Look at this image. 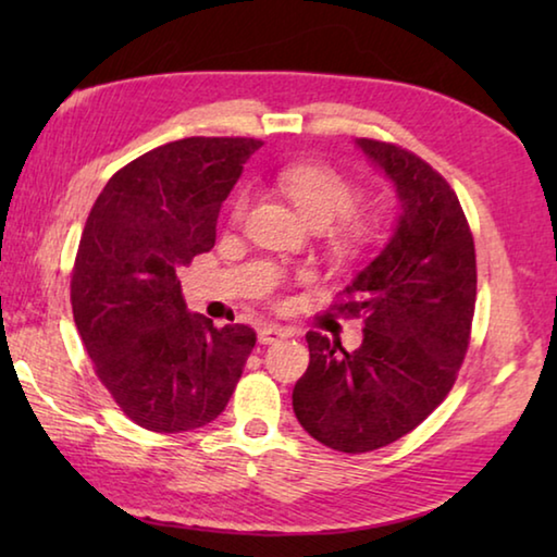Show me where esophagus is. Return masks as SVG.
<instances>
[{
  "instance_id": "1",
  "label": "esophagus",
  "mask_w": 557,
  "mask_h": 557,
  "mask_svg": "<svg viewBox=\"0 0 557 557\" xmlns=\"http://www.w3.org/2000/svg\"><path fill=\"white\" fill-rule=\"evenodd\" d=\"M287 336H289V329H282L277 324H265L258 329L260 344H272V342H277V338H287Z\"/></svg>"
}]
</instances>
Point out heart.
<instances>
[{"mask_svg": "<svg viewBox=\"0 0 557 557\" xmlns=\"http://www.w3.org/2000/svg\"><path fill=\"white\" fill-rule=\"evenodd\" d=\"M277 184L312 225H329L346 214L347 219L338 228V243L346 248H354L366 238V225L348 215L358 203L356 186L336 169L324 164H295L282 169ZM245 209H248V196L240 194L233 203V219H243Z\"/></svg>", "mask_w": 557, "mask_h": 557, "instance_id": "obj_1", "label": "heart"}]
</instances>
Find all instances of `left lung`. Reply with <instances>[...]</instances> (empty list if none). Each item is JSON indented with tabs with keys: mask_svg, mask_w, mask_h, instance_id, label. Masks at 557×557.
Instances as JSON below:
<instances>
[{
	"mask_svg": "<svg viewBox=\"0 0 557 557\" xmlns=\"http://www.w3.org/2000/svg\"><path fill=\"white\" fill-rule=\"evenodd\" d=\"M356 147L391 178L400 215L336 305L363 317L361 346L309 332L307 373L292 391L299 425L348 455L400 440L447 398L476 299L474 238L451 186L408 149L366 137Z\"/></svg>",
	"mask_w": 557,
	"mask_h": 557,
	"instance_id": "obj_1",
	"label": "left lung"
}]
</instances>
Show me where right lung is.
I'll list each match as a JSON object with an SVG mask.
<instances>
[{"instance_id":"add662e5","label":"right lung","mask_w":557,"mask_h":557,"mask_svg":"<svg viewBox=\"0 0 557 557\" xmlns=\"http://www.w3.org/2000/svg\"><path fill=\"white\" fill-rule=\"evenodd\" d=\"M260 147L250 137L176 139L122 166L92 203L73 319L100 383L139 428L209 425L256 346L250 326L219 329L188 312L176 270L213 248L221 203Z\"/></svg>"}]
</instances>
